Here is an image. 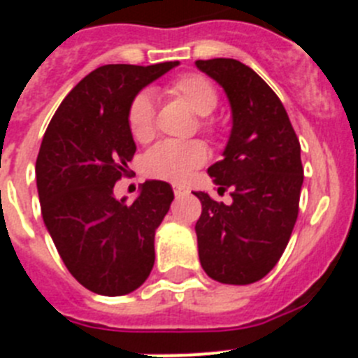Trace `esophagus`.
I'll return each mask as SVG.
<instances>
[{"label": "esophagus", "mask_w": 358, "mask_h": 358, "mask_svg": "<svg viewBox=\"0 0 358 358\" xmlns=\"http://www.w3.org/2000/svg\"><path fill=\"white\" fill-rule=\"evenodd\" d=\"M173 194H176V197H182V195H186V188H182V186H173Z\"/></svg>", "instance_id": "1"}]
</instances>
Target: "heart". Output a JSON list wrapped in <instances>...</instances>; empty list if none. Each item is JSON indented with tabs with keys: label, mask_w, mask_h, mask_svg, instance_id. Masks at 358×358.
<instances>
[{
	"label": "heart",
	"mask_w": 358,
	"mask_h": 358,
	"mask_svg": "<svg viewBox=\"0 0 358 358\" xmlns=\"http://www.w3.org/2000/svg\"><path fill=\"white\" fill-rule=\"evenodd\" d=\"M169 93L186 103L197 116H210L218 103L215 87L201 75H182L169 85ZM154 113L156 109L150 93H140L132 100L129 107V129L138 141L150 140L154 134ZM206 156V148L199 141H161L147 152L143 166L148 176L179 182L201 166Z\"/></svg>",
	"instance_id": "1"
}]
</instances>
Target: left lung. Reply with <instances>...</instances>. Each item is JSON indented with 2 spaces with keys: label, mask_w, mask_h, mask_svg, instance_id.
<instances>
[{
  "label": "left lung",
  "mask_w": 358,
  "mask_h": 358,
  "mask_svg": "<svg viewBox=\"0 0 358 358\" xmlns=\"http://www.w3.org/2000/svg\"><path fill=\"white\" fill-rule=\"evenodd\" d=\"M226 93L231 132L224 159L208 173L217 202L195 192L202 213L195 224L204 273L227 285H249L273 271L292 235L303 186L301 147L289 115L258 73L235 59L195 61Z\"/></svg>",
  "instance_id": "1"
}]
</instances>
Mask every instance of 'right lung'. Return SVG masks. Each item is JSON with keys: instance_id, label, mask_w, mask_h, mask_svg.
<instances>
[{"instance_id": "1", "label": "right lung", "mask_w": 358, "mask_h": 358, "mask_svg": "<svg viewBox=\"0 0 358 358\" xmlns=\"http://www.w3.org/2000/svg\"><path fill=\"white\" fill-rule=\"evenodd\" d=\"M176 66H100L69 91L44 132L36 163L44 226L71 276L100 296L132 292L154 267V236L172 186L145 181L127 204L115 197V182L136 152L132 100Z\"/></svg>"}]
</instances>
